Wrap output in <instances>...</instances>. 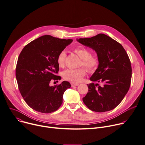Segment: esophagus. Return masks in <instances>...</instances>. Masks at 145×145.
Returning <instances> with one entry per match:
<instances>
[{
	"instance_id": "obj_1",
	"label": "esophagus",
	"mask_w": 145,
	"mask_h": 145,
	"mask_svg": "<svg viewBox=\"0 0 145 145\" xmlns=\"http://www.w3.org/2000/svg\"><path fill=\"white\" fill-rule=\"evenodd\" d=\"M71 86L73 87V86H78V83H74V82H71Z\"/></svg>"
}]
</instances>
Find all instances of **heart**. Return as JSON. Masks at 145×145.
Returning a JSON list of instances; mask_svg holds the SVG:
<instances>
[{
	"mask_svg": "<svg viewBox=\"0 0 145 145\" xmlns=\"http://www.w3.org/2000/svg\"><path fill=\"white\" fill-rule=\"evenodd\" d=\"M74 51L82 59L80 66L83 67L89 72H93L98 67L99 59L97 56L91 55L90 50L84 47H78L74 49ZM67 54L65 51H62L58 55L57 61L59 67H63L65 65ZM86 74V70L84 68L78 69H68L65 70L62 76L65 80L73 82H80L82 77Z\"/></svg>",
	"mask_w": 145,
	"mask_h": 145,
	"instance_id": "heart-1",
	"label": "heart"
}]
</instances>
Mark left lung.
<instances>
[{
    "label": "left lung",
    "instance_id": "obj_1",
    "mask_svg": "<svg viewBox=\"0 0 145 145\" xmlns=\"http://www.w3.org/2000/svg\"><path fill=\"white\" fill-rule=\"evenodd\" d=\"M77 41L94 50L99 59L98 68L90 77L97 83L87 84L89 89L83 102L88 109L97 112L114 109L124 98L131 84L132 68L127 52L121 44L102 33Z\"/></svg>",
    "mask_w": 145,
    "mask_h": 145
}]
</instances>
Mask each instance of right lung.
<instances>
[{
    "mask_svg": "<svg viewBox=\"0 0 145 145\" xmlns=\"http://www.w3.org/2000/svg\"><path fill=\"white\" fill-rule=\"evenodd\" d=\"M50 35L39 37L26 45L18 57L16 76L18 89L25 102L33 110L50 113L58 109L68 82L50 86L51 81L61 80L57 76L59 52L72 42Z\"/></svg>",
    "mask_w": 145,
    "mask_h": 145,
    "instance_id": "add662e5",
    "label": "right lung"
}]
</instances>
